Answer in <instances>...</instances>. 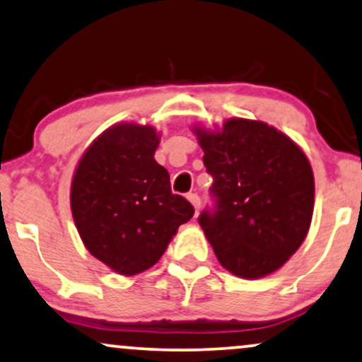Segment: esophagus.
Returning <instances> with one entry per match:
<instances>
[{"mask_svg": "<svg viewBox=\"0 0 362 362\" xmlns=\"http://www.w3.org/2000/svg\"><path fill=\"white\" fill-rule=\"evenodd\" d=\"M187 199H189L190 204L194 205L195 211H199V209H200V197L197 195V194H189V195H187Z\"/></svg>", "mask_w": 362, "mask_h": 362, "instance_id": "esophagus-1", "label": "esophagus"}]
</instances>
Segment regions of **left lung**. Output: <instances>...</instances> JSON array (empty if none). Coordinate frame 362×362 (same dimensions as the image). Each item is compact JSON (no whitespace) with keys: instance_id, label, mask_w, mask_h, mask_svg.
<instances>
[{"instance_id":"8db88e82","label":"left lung","mask_w":362,"mask_h":362,"mask_svg":"<svg viewBox=\"0 0 362 362\" xmlns=\"http://www.w3.org/2000/svg\"><path fill=\"white\" fill-rule=\"evenodd\" d=\"M194 131L215 199L199 223L221 267L247 279L276 272L311 225L315 177L305 152L259 120L228 119L220 131Z\"/></svg>"}]
</instances>
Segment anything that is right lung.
I'll return each instance as SVG.
<instances>
[{
    "label": "right lung",
    "instance_id": "1",
    "mask_svg": "<svg viewBox=\"0 0 362 362\" xmlns=\"http://www.w3.org/2000/svg\"><path fill=\"white\" fill-rule=\"evenodd\" d=\"M158 142L151 125L115 124L90 144L72 177L71 210L86 248L125 276L153 267L194 216L153 158Z\"/></svg>",
    "mask_w": 362,
    "mask_h": 362
}]
</instances>
